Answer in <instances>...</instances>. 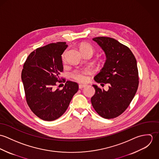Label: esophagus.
<instances>
[{
	"label": "esophagus",
	"mask_w": 159,
	"mask_h": 159,
	"mask_svg": "<svg viewBox=\"0 0 159 159\" xmlns=\"http://www.w3.org/2000/svg\"><path fill=\"white\" fill-rule=\"evenodd\" d=\"M86 84H80V85H79V88H80V89H83V88H84V87H86Z\"/></svg>",
	"instance_id": "1"
}]
</instances>
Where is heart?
Listing matches in <instances>:
<instances>
[{
  "label": "heart",
  "mask_w": 159,
  "mask_h": 159,
  "mask_svg": "<svg viewBox=\"0 0 159 159\" xmlns=\"http://www.w3.org/2000/svg\"><path fill=\"white\" fill-rule=\"evenodd\" d=\"M81 52L83 51H89L91 52L92 53H93V47L88 43H85L83 44V45L81 46ZM62 60L65 61L66 59V52H64L62 54ZM90 72L89 69H85V70H75L72 72L71 73V76L75 79L76 80H77L78 81L80 82H86L88 80V74Z\"/></svg>",
  "instance_id": "b5f03b06"
}]
</instances>
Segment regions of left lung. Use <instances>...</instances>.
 <instances>
[{
    "mask_svg": "<svg viewBox=\"0 0 159 159\" xmlns=\"http://www.w3.org/2000/svg\"><path fill=\"white\" fill-rule=\"evenodd\" d=\"M92 40L100 46L107 57L94 80L108 84L109 89L105 91L92 85L95 93L91 103L100 116L112 119L127 108L136 93L139 83L136 59L127 46L114 39L98 37Z\"/></svg>",
    "mask_w": 159,
    "mask_h": 159,
    "instance_id": "left-lung-1",
    "label": "left lung"
}]
</instances>
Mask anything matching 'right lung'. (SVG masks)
<instances>
[{"mask_svg": "<svg viewBox=\"0 0 159 159\" xmlns=\"http://www.w3.org/2000/svg\"><path fill=\"white\" fill-rule=\"evenodd\" d=\"M68 47L66 42H57L32 51L23 66L21 80L27 103L39 118L52 121L68 108L78 84L67 81L63 89H54L63 71L62 54Z\"/></svg>", "mask_w": 159, "mask_h": 159, "instance_id": "1", "label": "right lung"}]
</instances>
